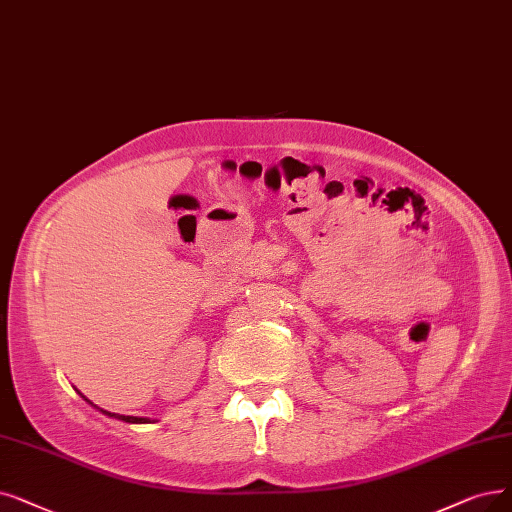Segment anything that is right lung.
I'll return each mask as SVG.
<instances>
[{
	"mask_svg": "<svg viewBox=\"0 0 512 512\" xmlns=\"http://www.w3.org/2000/svg\"><path fill=\"white\" fill-rule=\"evenodd\" d=\"M79 393V391H77ZM81 395V393H79ZM81 397H84V395H81ZM86 399V397H84ZM88 401V399H86ZM90 405H94L92 401H88ZM96 407V410L98 412H102V414H105V416H109V418H117V420H124V422H130V424H147V422H151V418H138V416H124V414H111V412H107V410H100V407L98 405H94Z\"/></svg>",
	"mask_w": 512,
	"mask_h": 512,
	"instance_id": "1",
	"label": "right lung"
}]
</instances>
